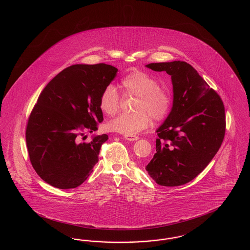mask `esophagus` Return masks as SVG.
Wrapping results in <instances>:
<instances>
[{
    "mask_svg": "<svg viewBox=\"0 0 250 250\" xmlns=\"http://www.w3.org/2000/svg\"><path fill=\"white\" fill-rule=\"evenodd\" d=\"M125 139L126 141H129V142H134V141L139 140L140 138H139L138 136H134V135H132V136H125Z\"/></svg>",
    "mask_w": 250,
    "mask_h": 250,
    "instance_id": "esophagus-1",
    "label": "esophagus"
}]
</instances>
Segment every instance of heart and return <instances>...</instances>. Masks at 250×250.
<instances>
[{"instance_id":"obj_1","label":"heart","mask_w":250,"mask_h":250,"mask_svg":"<svg viewBox=\"0 0 250 250\" xmlns=\"http://www.w3.org/2000/svg\"><path fill=\"white\" fill-rule=\"evenodd\" d=\"M125 95L137 96L133 113H123L111 120L107 126L111 131L132 136L155 122L165 119L170 109L171 97L167 90L159 86L158 81L146 72L135 70L121 81ZM119 93L113 85H107L99 98V107L107 115H114L120 107Z\"/></svg>"}]
</instances>
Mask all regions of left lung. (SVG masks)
<instances>
[{"label": "left lung", "mask_w": 250, "mask_h": 250, "mask_svg": "<svg viewBox=\"0 0 250 250\" xmlns=\"http://www.w3.org/2000/svg\"><path fill=\"white\" fill-rule=\"evenodd\" d=\"M146 66L171 76L173 105L156 130V153L145 168L159 186L178 187L197 177L219 150L226 130L225 107L189 63L174 61Z\"/></svg>", "instance_id": "left-lung-1"}]
</instances>
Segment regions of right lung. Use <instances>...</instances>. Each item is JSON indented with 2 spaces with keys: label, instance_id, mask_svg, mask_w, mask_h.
<instances>
[{
  "label": "right lung",
  "instance_id": "obj_1",
  "mask_svg": "<svg viewBox=\"0 0 250 250\" xmlns=\"http://www.w3.org/2000/svg\"><path fill=\"white\" fill-rule=\"evenodd\" d=\"M117 71L106 63L74 64L38 96L27 123L26 144L32 166L50 186L75 188L93 171L107 135L95 136L90 143L80 139L103 121L99 98Z\"/></svg>",
  "mask_w": 250,
  "mask_h": 250
}]
</instances>
